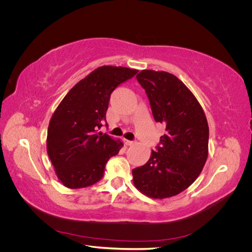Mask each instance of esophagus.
Instances as JSON below:
<instances>
[{
    "instance_id": "34e87169",
    "label": "esophagus",
    "mask_w": 252,
    "mask_h": 252,
    "mask_svg": "<svg viewBox=\"0 0 252 252\" xmlns=\"http://www.w3.org/2000/svg\"><path fill=\"white\" fill-rule=\"evenodd\" d=\"M123 141H124V143L127 145V146H132V145L135 144V142H133V141H128V140H126V139H124Z\"/></svg>"
}]
</instances>
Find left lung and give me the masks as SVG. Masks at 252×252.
I'll use <instances>...</instances> for the list:
<instances>
[{
    "instance_id": "obj_1",
    "label": "left lung",
    "mask_w": 252,
    "mask_h": 252,
    "mask_svg": "<svg viewBox=\"0 0 252 252\" xmlns=\"http://www.w3.org/2000/svg\"><path fill=\"white\" fill-rule=\"evenodd\" d=\"M136 80L148 96L155 121L165 125L166 132L149 161L132 170L133 184L152 199L177 195L196 180L207 159V119L193 94L175 75L142 70Z\"/></svg>"
}]
</instances>
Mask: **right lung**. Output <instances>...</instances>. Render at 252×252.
<instances>
[{"mask_svg": "<svg viewBox=\"0 0 252 252\" xmlns=\"http://www.w3.org/2000/svg\"><path fill=\"white\" fill-rule=\"evenodd\" d=\"M138 70L102 66L69 90L53 112L47 131V154L58 179L67 188L88 187L100 181L108 159L123 143L97 132L106 123L112 91Z\"/></svg>", "mask_w": 252, "mask_h": 252, "instance_id": "obj_1", "label": "right lung"}]
</instances>
